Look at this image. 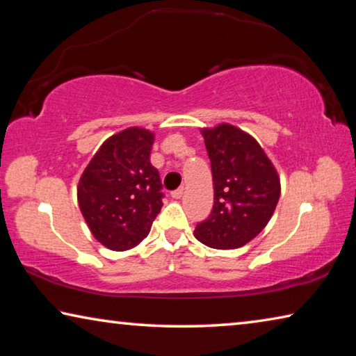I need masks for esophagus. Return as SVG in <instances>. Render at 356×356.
Masks as SVG:
<instances>
[{"label": "esophagus", "mask_w": 356, "mask_h": 356, "mask_svg": "<svg viewBox=\"0 0 356 356\" xmlns=\"http://www.w3.org/2000/svg\"><path fill=\"white\" fill-rule=\"evenodd\" d=\"M184 193H185V188L184 186H180V188H177L176 191H172V197L174 200H180V197L184 196Z\"/></svg>", "instance_id": "esophagus-1"}]
</instances>
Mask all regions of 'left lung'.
<instances>
[{
	"instance_id": "obj_1",
	"label": "left lung",
	"mask_w": 356,
	"mask_h": 356,
	"mask_svg": "<svg viewBox=\"0 0 356 356\" xmlns=\"http://www.w3.org/2000/svg\"><path fill=\"white\" fill-rule=\"evenodd\" d=\"M212 163L213 209L195 237L215 250H236L251 242L278 204L281 182L272 160L254 138L222 122L201 129Z\"/></svg>"
}]
</instances>
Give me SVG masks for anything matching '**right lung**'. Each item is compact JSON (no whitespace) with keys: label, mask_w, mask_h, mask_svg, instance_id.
I'll return each mask as SVG.
<instances>
[{"label":"right lung","mask_w":356,"mask_h":356,"mask_svg":"<svg viewBox=\"0 0 356 356\" xmlns=\"http://www.w3.org/2000/svg\"><path fill=\"white\" fill-rule=\"evenodd\" d=\"M154 131L129 127L104 141L76 186L92 236L108 250L127 251L147 237L160 213L161 182L150 165Z\"/></svg>","instance_id":"1"}]
</instances>
